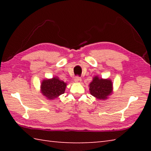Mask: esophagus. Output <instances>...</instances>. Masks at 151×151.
<instances>
[{"instance_id":"1","label":"esophagus","mask_w":151,"mask_h":151,"mask_svg":"<svg viewBox=\"0 0 151 151\" xmlns=\"http://www.w3.org/2000/svg\"><path fill=\"white\" fill-rule=\"evenodd\" d=\"M75 83H82V79L81 77H79V76H76V77L75 78Z\"/></svg>"}]
</instances>
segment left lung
<instances>
[{"instance_id": "obj_1", "label": "left lung", "mask_w": 151, "mask_h": 151, "mask_svg": "<svg viewBox=\"0 0 151 151\" xmlns=\"http://www.w3.org/2000/svg\"><path fill=\"white\" fill-rule=\"evenodd\" d=\"M90 93L99 100H105L112 93V83L110 79L95 76L89 85Z\"/></svg>"}]
</instances>
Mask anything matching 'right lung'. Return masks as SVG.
Returning <instances> with one entry per match:
<instances>
[{
  "label": "right lung",
  "instance_id": "right-lung-1",
  "mask_svg": "<svg viewBox=\"0 0 151 151\" xmlns=\"http://www.w3.org/2000/svg\"><path fill=\"white\" fill-rule=\"evenodd\" d=\"M66 86V83L55 76L52 78L43 80L40 85V91L46 98L52 100L65 93Z\"/></svg>",
  "mask_w": 151,
  "mask_h": 151
}]
</instances>
